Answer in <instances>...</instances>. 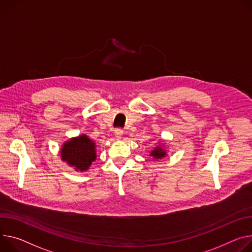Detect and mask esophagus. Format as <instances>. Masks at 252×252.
Here are the masks:
<instances>
[{"label":"esophagus","mask_w":252,"mask_h":252,"mask_svg":"<svg viewBox=\"0 0 252 252\" xmlns=\"http://www.w3.org/2000/svg\"><path fill=\"white\" fill-rule=\"evenodd\" d=\"M123 133H124V130L121 129V128H116V130H114V136H116L118 140L122 138Z\"/></svg>","instance_id":"1"}]
</instances>
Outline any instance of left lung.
Instances as JSON below:
<instances>
[{"instance_id":"left-lung-1","label":"left lung","mask_w":252,"mask_h":252,"mask_svg":"<svg viewBox=\"0 0 252 252\" xmlns=\"http://www.w3.org/2000/svg\"><path fill=\"white\" fill-rule=\"evenodd\" d=\"M166 155V152L161 149V148H156V150H154L152 153H151V156H153L155 158H161L163 157H165Z\"/></svg>"}]
</instances>
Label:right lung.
Listing matches in <instances>:
<instances>
[{
    "mask_svg": "<svg viewBox=\"0 0 252 252\" xmlns=\"http://www.w3.org/2000/svg\"><path fill=\"white\" fill-rule=\"evenodd\" d=\"M62 159L76 170H87L95 158V144L86 135L71 139L64 144L61 150Z\"/></svg>",
    "mask_w": 252,
    "mask_h": 252,
    "instance_id": "obj_1",
    "label": "right lung"
}]
</instances>
